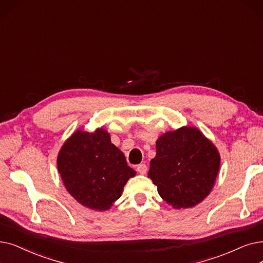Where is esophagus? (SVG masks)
<instances>
[{"instance_id":"obj_1","label":"esophagus","mask_w":263,"mask_h":263,"mask_svg":"<svg viewBox=\"0 0 263 263\" xmlns=\"http://www.w3.org/2000/svg\"><path fill=\"white\" fill-rule=\"evenodd\" d=\"M136 171H138L140 174L144 175L147 172V165L145 163H141V164H139L138 166H136Z\"/></svg>"}]
</instances>
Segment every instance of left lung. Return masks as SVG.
Segmentation results:
<instances>
[{
	"label": "left lung",
	"instance_id": "obj_1",
	"mask_svg": "<svg viewBox=\"0 0 263 263\" xmlns=\"http://www.w3.org/2000/svg\"><path fill=\"white\" fill-rule=\"evenodd\" d=\"M148 177L167 204L175 209L196 206L209 196L220 165L212 142L197 129L166 132L156 143Z\"/></svg>",
	"mask_w": 263,
	"mask_h": 263
}]
</instances>
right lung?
I'll return each mask as SVG.
<instances>
[{"instance_id": "obj_1", "label": "right lung", "mask_w": 263, "mask_h": 263, "mask_svg": "<svg viewBox=\"0 0 263 263\" xmlns=\"http://www.w3.org/2000/svg\"><path fill=\"white\" fill-rule=\"evenodd\" d=\"M57 163L71 196L96 211L108 210L135 175L103 129L95 133L76 131L62 146Z\"/></svg>"}]
</instances>
